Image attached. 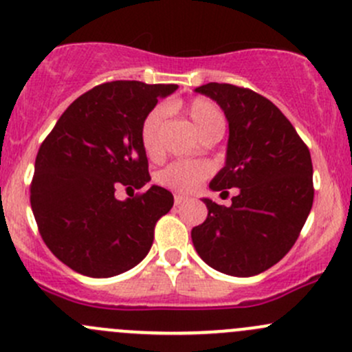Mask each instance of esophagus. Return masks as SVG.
Segmentation results:
<instances>
[{"label":"esophagus","mask_w":352,"mask_h":352,"mask_svg":"<svg viewBox=\"0 0 352 352\" xmlns=\"http://www.w3.org/2000/svg\"><path fill=\"white\" fill-rule=\"evenodd\" d=\"M188 201V197H183V195H175V203L176 205H181V203Z\"/></svg>","instance_id":"obj_1"}]
</instances>
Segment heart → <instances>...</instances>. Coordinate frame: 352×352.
<instances>
[{
  "label": "heart",
  "mask_w": 352,
  "mask_h": 352,
  "mask_svg": "<svg viewBox=\"0 0 352 352\" xmlns=\"http://www.w3.org/2000/svg\"><path fill=\"white\" fill-rule=\"evenodd\" d=\"M169 110L186 111L201 139L206 135H212V133H223V129H226V120H223L222 111L219 110V107L213 101L206 100V98H195L184 108H179L177 104H171ZM162 117L164 115H162L161 108H154V110L147 113V117L142 122L140 140H142V147L149 157H157L161 154L159 129H161ZM210 175H212V168L206 162L181 161L173 162L171 166L162 169L159 173L157 181L164 184V186L171 188V190L190 193V191L197 190Z\"/></svg>",
  "instance_id": "b5f03b06"
}]
</instances>
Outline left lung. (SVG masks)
I'll use <instances>...</instances> for the list:
<instances>
[{
  "mask_svg": "<svg viewBox=\"0 0 352 352\" xmlns=\"http://www.w3.org/2000/svg\"><path fill=\"white\" fill-rule=\"evenodd\" d=\"M219 103L229 122L226 166L210 190L237 188L232 205L203 198L208 217L193 227L191 241L213 270L254 276L293 248L314 203V168L288 118L267 98L226 82L195 89Z\"/></svg>",
  "mask_w": 352,
  "mask_h": 352,
  "instance_id": "left-lung-1",
  "label": "left lung"
}]
</instances>
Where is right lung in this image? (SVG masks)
Instances as JSON below:
<instances>
[{
    "label": "right lung",
    "instance_id": "add662e5",
    "mask_svg": "<svg viewBox=\"0 0 352 352\" xmlns=\"http://www.w3.org/2000/svg\"><path fill=\"white\" fill-rule=\"evenodd\" d=\"M176 89L140 81L95 86L69 104L42 142L32 212L47 248L76 273L117 276L151 251L155 223L175 203L171 191L152 184L123 201L115 191L151 181L140 129L159 98Z\"/></svg>",
    "mask_w": 352,
    "mask_h": 352
}]
</instances>
